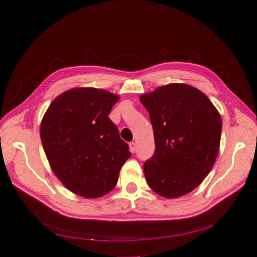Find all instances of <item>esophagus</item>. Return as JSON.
Masks as SVG:
<instances>
[{"label":"esophagus","mask_w":257,"mask_h":257,"mask_svg":"<svg viewBox=\"0 0 257 257\" xmlns=\"http://www.w3.org/2000/svg\"><path fill=\"white\" fill-rule=\"evenodd\" d=\"M129 149H130V151L133 152V154H135L136 150H137V144L134 143V141H133V143H130L129 144Z\"/></svg>","instance_id":"esophagus-1"}]
</instances>
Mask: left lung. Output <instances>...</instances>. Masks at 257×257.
<instances>
[{
    "label": "left lung",
    "mask_w": 257,
    "mask_h": 257,
    "mask_svg": "<svg viewBox=\"0 0 257 257\" xmlns=\"http://www.w3.org/2000/svg\"><path fill=\"white\" fill-rule=\"evenodd\" d=\"M154 128L156 151L145 162L149 187L167 199L188 194L209 174L220 149L222 119L201 90L168 84L140 96Z\"/></svg>",
    "instance_id": "left-lung-1"
}]
</instances>
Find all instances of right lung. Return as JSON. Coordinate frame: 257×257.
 Masks as SVG:
<instances>
[{
	"label": "right lung",
	"instance_id": "obj_1",
	"mask_svg": "<svg viewBox=\"0 0 257 257\" xmlns=\"http://www.w3.org/2000/svg\"><path fill=\"white\" fill-rule=\"evenodd\" d=\"M118 100V95L103 89L73 88L57 96L42 119L41 140L53 172L83 198L110 192L132 156L108 118Z\"/></svg>",
	"mask_w": 257,
	"mask_h": 257
}]
</instances>
